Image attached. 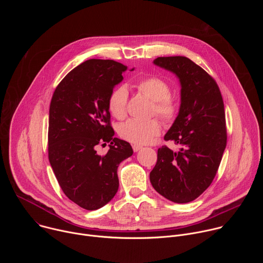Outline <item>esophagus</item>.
<instances>
[{
    "instance_id": "34e87169",
    "label": "esophagus",
    "mask_w": 263,
    "mask_h": 263,
    "mask_svg": "<svg viewBox=\"0 0 263 263\" xmlns=\"http://www.w3.org/2000/svg\"><path fill=\"white\" fill-rule=\"evenodd\" d=\"M132 147H133V151H134V152H138L140 148H142V146L139 145V144H133Z\"/></svg>"
}]
</instances>
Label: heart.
Masks as SVG:
<instances>
[{
	"label": "heart",
	"mask_w": 263,
	"mask_h": 263,
	"mask_svg": "<svg viewBox=\"0 0 263 263\" xmlns=\"http://www.w3.org/2000/svg\"><path fill=\"white\" fill-rule=\"evenodd\" d=\"M137 89L154 101L153 114L160 117L165 123H172L178 114V104L171 96V87L166 81L159 77H144L137 81ZM128 90L125 86H118L108 98V109L118 120L127 115ZM161 125L157 119L146 121L129 120L120 127V135L124 139L137 144L151 142L160 133Z\"/></svg>",
	"instance_id": "obj_1"
}]
</instances>
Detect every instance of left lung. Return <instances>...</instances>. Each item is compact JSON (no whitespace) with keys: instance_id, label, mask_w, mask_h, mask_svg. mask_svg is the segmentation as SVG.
Masks as SVG:
<instances>
[{"instance_id":"obj_1","label":"left lung","mask_w":263,"mask_h":263,"mask_svg":"<svg viewBox=\"0 0 263 263\" xmlns=\"http://www.w3.org/2000/svg\"><path fill=\"white\" fill-rule=\"evenodd\" d=\"M154 64L174 72L181 84L178 117L164 136L181 147L163 145L149 173L155 191L174 203H189L212 183L227 144L226 117L215 80L184 56L158 57Z\"/></svg>"}]
</instances>
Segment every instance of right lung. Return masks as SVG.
Segmentation results:
<instances>
[{"mask_svg":"<svg viewBox=\"0 0 263 263\" xmlns=\"http://www.w3.org/2000/svg\"><path fill=\"white\" fill-rule=\"evenodd\" d=\"M126 70L115 60H86L66 74L52 97L49 160L64 195L86 210L116 196L118 167L133 154L129 142L114 136L108 109L109 95ZM107 142L109 151L101 157L95 146Z\"/></svg>","mask_w":263,"mask_h":263,"instance_id":"add662e5","label":"right lung"}]
</instances>
